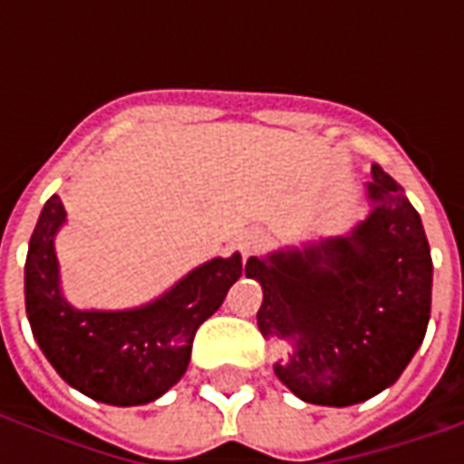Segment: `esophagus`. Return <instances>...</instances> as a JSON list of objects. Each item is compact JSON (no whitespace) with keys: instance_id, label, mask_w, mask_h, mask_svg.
I'll use <instances>...</instances> for the list:
<instances>
[{"instance_id":"obj_1","label":"esophagus","mask_w":464,"mask_h":464,"mask_svg":"<svg viewBox=\"0 0 464 464\" xmlns=\"http://www.w3.org/2000/svg\"><path fill=\"white\" fill-rule=\"evenodd\" d=\"M261 246H266V233L263 231H246L238 238V248H241L243 256H251L256 253Z\"/></svg>"}]
</instances>
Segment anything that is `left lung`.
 <instances>
[{
  "label": "left lung",
  "instance_id": "8db88e82",
  "mask_svg": "<svg viewBox=\"0 0 464 464\" xmlns=\"http://www.w3.org/2000/svg\"><path fill=\"white\" fill-rule=\"evenodd\" d=\"M368 218L348 236L248 258L263 338L293 345L276 375L313 405L348 408L390 388L425 338L432 258L422 221L372 166Z\"/></svg>",
  "mask_w": 464,
  "mask_h": 464
}]
</instances>
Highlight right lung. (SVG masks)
Listing matches in <instances>:
<instances>
[{"label": "right lung", "mask_w": 464, "mask_h": 464, "mask_svg": "<svg viewBox=\"0 0 464 464\" xmlns=\"http://www.w3.org/2000/svg\"><path fill=\"white\" fill-rule=\"evenodd\" d=\"M64 221V203L52 196L29 241L24 298L34 341L56 372L92 400L129 408L161 398L188 368L198 325L241 278V256L203 263L141 308L79 311L59 285L54 236Z\"/></svg>", "instance_id": "1"}]
</instances>
